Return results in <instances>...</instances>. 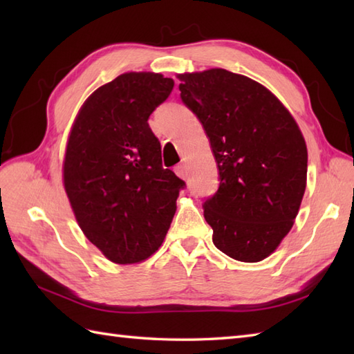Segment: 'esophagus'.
Here are the masks:
<instances>
[{
    "mask_svg": "<svg viewBox=\"0 0 354 354\" xmlns=\"http://www.w3.org/2000/svg\"><path fill=\"white\" fill-rule=\"evenodd\" d=\"M175 173L183 179H187V176H189V170H187V165L183 162V164H178L175 167Z\"/></svg>",
    "mask_w": 354,
    "mask_h": 354,
    "instance_id": "obj_1",
    "label": "esophagus"
}]
</instances>
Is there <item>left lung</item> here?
<instances>
[{"label": "left lung", "mask_w": 354, "mask_h": 354, "mask_svg": "<svg viewBox=\"0 0 354 354\" xmlns=\"http://www.w3.org/2000/svg\"><path fill=\"white\" fill-rule=\"evenodd\" d=\"M178 79L219 170V189L204 202L213 243L239 261L266 259L290 231L304 196L303 133L269 89L242 74L213 68Z\"/></svg>", "instance_id": "8db88e82"}]
</instances>
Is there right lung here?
<instances>
[{
    "mask_svg": "<svg viewBox=\"0 0 354 354\" xmlns=\"http://www.w3.org/2000/svg\"><path fill=\"white\" fill-rule=\"evenodd\" d=\"M175 82L124 73L88 97L64 161L66 196L86 239L118 265L150 257L167 234L185 183L162 167L150 114Z\"/></svg>",
    "mask_w": 354,
    "mask_h": 354,
    "instance_id": "obj_1",
    "label": "right lung"
}]
</instances>
